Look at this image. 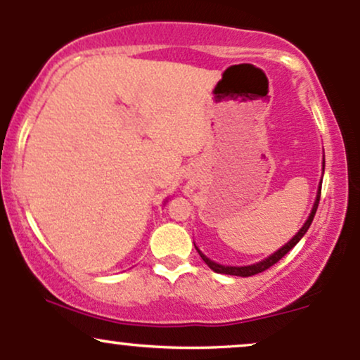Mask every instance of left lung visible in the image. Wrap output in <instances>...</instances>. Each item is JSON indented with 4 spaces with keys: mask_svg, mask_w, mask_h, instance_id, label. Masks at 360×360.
Here are the masks:
<instances>
[{
    "mask_svg": "<svg viewBox=\"0 0 360 360\" xmlns=\"http://www.w3.org/2000/svg\"><path fill=\"white\" fill-rule=\"evenodd\" d=\"M323 169H325V160H323ZM320 194H321V188L318 189V196H316V200H315V205H313V210H311V213H309L308 220H307V223H304V225H303V229H301L300 232L296 233L295 237H292L291 240H289V242L286 243V245L283 247V249H279L278 252H274V254H272L271 257H267L266 260H262V262L252 264V266H243V267H230V266H220V264H217V262H213V260H210L208 257H206L205 254H201V252L198 250V249H196V250L200 252L201 259L205 260V262H206V266H208L210 269H213L214 272H220V274L242 276V278H247V276H255V274H259V272H264V271H267V269H269V267L274 266L276 262H279V260L283 259L284 255H286L288 252L291 250L292 247H295L296 243H298V242L301 240V237H303V235L308 232L309 225H311V221H313V217H315V213H316L318 203H320Z\"/></svg>",
    "mask_w": 360,
    "mask_h": 360,
    "instance_id": "obj_1",
    "label": "left lung"
}]
</instances>
